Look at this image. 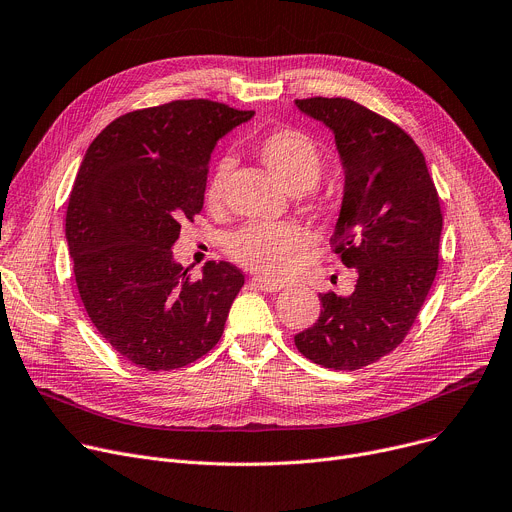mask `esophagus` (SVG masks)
I'll return each instance as SVG.
<instances>
[{
    "mask_svg": "<svg viewBox=\"0 0 512 512\" xmlns=\"http://www.w3.org/2000/svg\"><path fill=\"white\" fill-rule=\"evenodd\" d=\"M251 286L257 288V290H263V292H280V290L284 288L282 284L269 282V280H261V278H253V280H251Z\"/></svg>",
    "mask_w": 512,
    "mask_h": 512,
    "instance_id": "1",
    "label": "esophagus"
}]
</instances>
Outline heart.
Segmentation results:
<instances>
[{"instance_id": "b5f03b06", "label": "heart", "mask_w": 512, "mask_h": 512, "mask_svg": "<svg viewBox=\"0 0 512 512\" xmlns=\"http://www.w3.org/2000/svg\"><path fill=\"white\" fill-rule=\"evenodd\" d=\"M255 152L290 193H306L321 181L325 156L317 142L298 129H276L257 140ZM234 170L230 156L220 158L206 185L208 206L218 208ZM309 247V234L298 224H247L226 238L232 261L271 280L286 278Z\"/></svg>"}]
</instances>
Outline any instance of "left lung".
Wrapping results in <instances>:
<instances>
[{
    "label": "left lung",
    "instance_id": "8db88e82",
    "mask_svg": "<svg viewBox=\"0 0 512 512\" xmlns=\"http://www.w3.org/2000/svg\"><path fill=\"white\" fill-rule=\"evenodd\" d=\"M296 107L335 135L346 185L331 247L358 278L348 296L319 294L321 315L294 344L315 364L356 370L393 352L422 309L438 269L440 199L422 150L393 121L348 98Z\"/></svg>",
    "mask_w": 512,
    "mask_h": 512
}]
</instances>
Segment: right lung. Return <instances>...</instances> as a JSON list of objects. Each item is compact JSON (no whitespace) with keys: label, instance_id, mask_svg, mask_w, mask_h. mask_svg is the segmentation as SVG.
<instances>
[{"label":"right lung","instance_id":"add662e5","mask_svg":"<svg viewBox=\"0 0 512 512\" xmlns=\"http://www.w3.org/2000/svg\"><path fill=\"white\" fill-rule=\"evenodd\" d=\"M253 115L206 98L131 111L82 160L65 214L78 292L98 333L135 366L183 368L220 342L243 271L208 261L191 280L170 249L203 208L216 142Z\"/></svg>","mask_w":512,"mask_h":512}]
</instances>
